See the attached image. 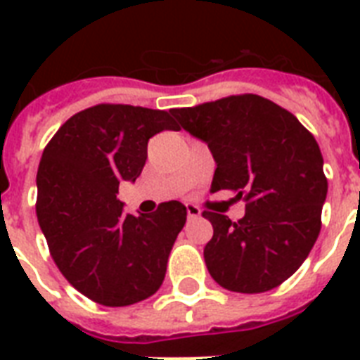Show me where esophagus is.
Instances as JSON below:
<instances>
[{"label":"esophagus","instance_id":"obj_1","mask_svg":"<svg viewBox=\"0 0 360 360\" xmlns=\"http://www.w3.org/2000/svg\"><path fill=\"white\" fill-rule=\"evenodd\" d=\"M186 214H188V219H198V217H202V211H200L196 205L186 203Z\"/></svg>","mask_w":360,"mask_h":360}]
</instances>
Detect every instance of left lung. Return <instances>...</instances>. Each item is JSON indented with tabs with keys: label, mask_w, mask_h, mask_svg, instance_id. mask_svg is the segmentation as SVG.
I'll return each mask as SVG.
<instances>
[{
	"label": "left lung",
	"mask_w": 360,
	"mask_h": 360,
	"mask_svg": "<svg viewBox=\"0 0 360 360\" xmlns=\"http://www.w3.org/2000/svg\"><path fill=\"white\" fill-rule=\"evenodd\" d=\"M172 115L213 153L211 192L233 191L246 202L237 222L203 211L213 224L203 248L209 274L237 293L280 285L321 230L327 177L316 138L291 112L252 93L174 108Z\"/></svg>",
	"instance_id": "obj_1"
}]
</instances>
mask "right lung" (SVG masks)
<instances>
[{
	"label": "right lung",
	"instance_id": "right-lung-1",
	"mask_svg": "<svg viewBox=\"0 0 360 360\" xmlns=\"http://www.w3.org/2000/svg\"><path fill=\"white\" fill-rule=\"evenodd\" d=\"M179 130L164 110L97 104L65 121L37 172V219L50 256L72 288L104 307H129L162 285L168 256L186 222L181 202L124 214L121 181H136L147 141Z\"/></svg>",
	"mask_w": 360,
	"mask_h": 360
}]
</instances>
